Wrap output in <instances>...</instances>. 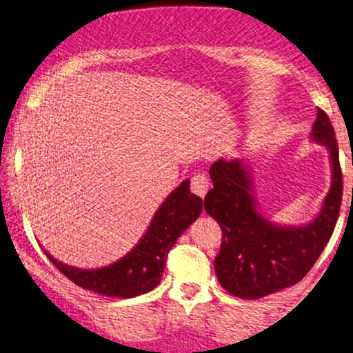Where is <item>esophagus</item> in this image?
Returning a JSON list of instances; mask_svg holds the SVG:
<instances>
[{"label":"esophagus","mask_w":353,"mask_h":353,"mask_svg":"<svg viewBox=\"0 0 353 353\" xmlns=\"http://www.w3.org/2000/svg\"><path fill=\"white\" fill-rule=\"evenodd\" d=\"M190 189L195 195H197V197L205 199V195H207L208 192V179L203 176V174H197V176L192 177Z\"/></svg>","instance_id":"1"}]
</instances>
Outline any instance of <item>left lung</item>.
<instances>
[{"label":"left lung","mask_w":353,"mask_h":353,"mask_svg":"<svg viewBox=\"0 0 353 353\" xmlns=\"http://www.w3.org/2000/svg\"><path fill=\"white\" fill-rule=\"evenodd\" d=\"M310 140L327 150L331 187L319 212L303 225H282L262 213L244 159L220 158L210 168L213 189L203 205L221 226L215 272L231 295L257 300L298 283L331 239L342 202V172L336 133L324 110L318 109Z\"/></svg>","instance_id":"left-lung-1"}]
</instances>
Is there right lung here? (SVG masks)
Here are the masks:
<instances>
[{
	"label": "right lung",
	"mask_w": 353,
	"mask_h": 353,
	"mask_svg": "<svg viewBox=\"0 0 353 353\" xmlns=\"http://www.w3.org/2000/svg\"><path fill=\"white\" fill-rule=\"evenodd\" d=\"M189 184L190 181L185 179L168 195L140 241L130 252L112 264L97 269H79L58 261L46 248H42L43 252L61 274L89 292L117 298L148 293L161 282L168 252L202 213V199L190 194Z\"/></svg>",
	"instance_id": "right-lung-1"
}]
</instances>
